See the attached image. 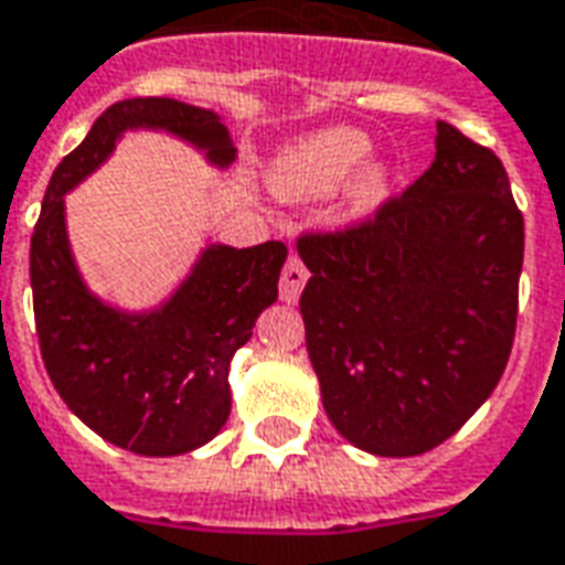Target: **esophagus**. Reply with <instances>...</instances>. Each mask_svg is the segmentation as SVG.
Wrapping results in <instances>:
<instances>
[{"instance_id":"esophagus-1","label":"esophagus","mask_w":565,"mask_h":565,"mask_svg":"<svg viewBox=\"0 0 565 565\" xmlns=\"http://www.w3.org/2000/svg\"><path fill=\"white\" fill-rule=\"evenodd\" d=\"M307 276L310 274H307L305 260L298 258V255H289L286 267H282V276H279V298L286 305H295L301 298V289L307 286Z\"/></svg>"}]
</instances>
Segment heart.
I'll use <instances>...</instances> for the list:
<instances>
[{"label":"heart","instance_id":"heart-1","mask_svg":"<svg viewBox=\"0 0 565 565\" xmlns=\"http://www.w3.org/2000/svg\"><path fill=\"white\" fill-rule=\"evenodd\" d=\"M372 138L350 126H326L298 135L279 147L267 166V184L279 200L313 202L326 200L348 184V217L363 221L379 212L391 193V169L381 159H370Z\"/></svg>","mask_w":565,"mask_h":565}]
</instances>
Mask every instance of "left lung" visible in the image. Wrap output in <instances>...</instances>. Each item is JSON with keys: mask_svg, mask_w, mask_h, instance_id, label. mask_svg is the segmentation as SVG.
Here are the masks:
<instances>
[{"mask_svg": "<svg viewBox=\"0 0 565 565\" xmlns=\"http://www.w3.org/2000/svg\"><path fill=\"white\" fill-rule=\"evenodd\" d=\"M301 317L322 408L381 458L437 449L508 365L523 215L501 159L437 122V157L375 221L305 236Z\"/></svg>", "mask_w": 565, "mask_h": 565, "instance_id": "8db88e82", "label": "left lung"}]
</instances>
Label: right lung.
<instances>
[{"label":"right lung","instance_id":"1","mask_svg":"<svg viewBox=\"0 0 565 565\" xmlns=\"http://www.w3.org/2000/svg\"><path fill=\"white\" fill-rule=\"evenodd\" d=\"M126 131H162L217 171L236 147L215 110L174 97H128L97 116L54 169L30 239V286L54 391L97 437L147 458L205 446L231 415V363L276 301L286 245L252 248L205 236L184 279L153 307H119L82 276L67 231L70 190L113 157Z\"/></svg>","mask_w":565,"mask_h":565}]
</instances>
